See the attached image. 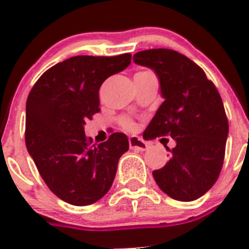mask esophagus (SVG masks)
Instances as JSON below:
<instances>
[{"mask_svg":"<svg viewBox=\"0 0 249 249\" xmlns=\"http://www.w3.org/2000/svg\"><path fill=\"white\" fill-rule=\"evenodd\" d=\"M129 145L131 149L139 150V152H144V150H147V148H148L147 143H145L142 139H140V137H136V136L130 137Z\"/></svg>","mask_w":249,"mask_h":249,"instance_id":"34e87169","label":"esophagus"}]
</instances>
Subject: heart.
Segmentation results:
<instances>
[{
	"label": "heart",
	"instance_id": "heart-1",
	"mask_svg": "<svg viewBox=\"0 0 249 249\" xmlns=\"http://www.w3.org/2000/svg\"><path fill=\"white\" fill-rule=\"evenodd\" d=\"M145 73H150V72L141 71V72H137L136 74H145ZM136 74H135V76H136ZM119 124L120 126H122L124 130H126V131H132V130L135 129V122L131 119V118L127 117V115H122V117L119 118Z\"/></svg>",
	"mask_w": 249,
	"mask_h": 249
}]
</instances>
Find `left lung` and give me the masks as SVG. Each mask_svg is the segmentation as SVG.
Masks as SVG:
<instances>
[{"instance_id":"left-lung-1","label":"left lung","mask_w":249,"mask_h":249,"mask_svg":"<svg viewBox=\"0 0 249 249\" xmlns=\"http://www.w3.org/2000/svg\"><path fill=\"white\" fill-rule=\"evenodd\" d=\"M135 64L150 67L160 79L164 102L144 140L170 136L176 141L170 160L153 171L160 189L178 201H194L207 193L222 171L229 123L212 80L199 65L172 49L136 53Z\"/></svg>"}]
</instances>
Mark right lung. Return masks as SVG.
I'll return each instance as SVG.
<instances>
[{"mask_svg": "<svg viewBox=\"0 0 249 249\" xmlns=\"http://www.w3.org/2000/svg\"><path fill=\"white\" fill-rule=\"evenodd\" d=\"M131 54L78 55L38 78L26 101L25 143L39 175L59 199L74 206L96 202L112 187L126 135L114 132L91 144L84 124L100 112L102 83L126 69Z\"/></svg>", "mask_w": 249, "mask_h": 249, "instance_id": "add662e5", "label": "right lung"}]
</instances>
